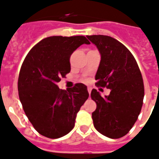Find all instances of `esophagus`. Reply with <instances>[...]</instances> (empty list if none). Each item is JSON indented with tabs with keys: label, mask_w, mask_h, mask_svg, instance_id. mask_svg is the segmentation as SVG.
<instances>
[{
	"label": "esophagus",
	"mask_w": 159,
	"mask_h": 159,
	"mask_svg": "<svg viewBox=\"0 0 159 159\" xmlns=\"http://www.w3.org/2000/svg\"><path fill=\"white\" fill-rule=\"evenodd\" d=\"M87 90H88V92H89V94H90V93H91L92 88H91V87H88V88H87Z\"/></svg>",
	"instance_id": "obj_1"
}]
</instances>
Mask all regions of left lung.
Returning a JSON list of instances; mask_svg holds the SVG:
<instances>
[{"label":"left lung","mask_w":159,"mask_h":159,"mask_svg":"<svg viewBox=\"0 0 159 159\" xmlns=\"http://www.w3.org/2000/svg\"><path fill=\"white\" fill-rule=\"evenodd\" d=\"M87 38L101 55L96 85L111 90L105 97L92 90L90 96L97 104L92 113L94 126L109 138H120L133 128L141 112L144 98L142 76L133 54L120 42L102 34Z\"/></svg>","instance_id":"1"}]
</instances>
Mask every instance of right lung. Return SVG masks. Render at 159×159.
Wrapping results in <instances>:
<instances>
[{
	"mask_svg": "<svg viewBox=\"0 0 159 159\" xmlns=\"http://www.w3.org/2000/svg\"><path fill=\"white\" fill-rule=\"evenodd\" d=\"M85 36H51L39 42L24 60L18 76L19 99L28 120L39 134L55 139L74 127L77 112L89 97L87 87L77 83L61 90L57 83L70 72V56Z\"/></svg>",
	"mask_w": 159,
	"mask_h": 159,
	"instance_id": "obj_1",
	"label": "right lung"
}]
</instances>
